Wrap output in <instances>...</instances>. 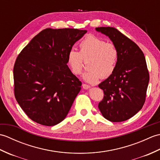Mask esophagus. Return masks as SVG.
<instances>
[{
  "instance_id": "obj_1",
  "label": "esophagus",
  "mask_w": 160,
  "mask_h": 160,
  "mask_svg": "<svg viewBox=\"0 0 160 160\" xmlns=\"http://www.w3.org/2000/svg\"><path fill=\"white\" fill-rule=\"evenodd\" d=\"M82 87H83V89H89V88H91V86L88 85V84H83Z\"/></svg>"
}]
</instances>
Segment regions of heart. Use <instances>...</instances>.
I'll use <instances>...</instances> for the list:
<instances>
[{
	"label": "heart",
	"instance_id": "b5f03b06",
	"mask_svg": "<svg viewBox=\"0 0 160 160\" xmlns=\"http://www.w3.org/2000/svg\"><path fill=\"white\" fill-rule=\"evenodd\" d=\"M79 52L71 50L67 55V64L76 76L83 70V60L89 59L88 69L83 79L89 83H96L101 78H106L113 73L116 67L119 53L116 46L97 36L89 35L78 45Z\"/></svg>",
	"mask_w": 160,
	"mask_h": 160
}]
</instances>
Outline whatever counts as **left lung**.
I'll list each match as a JSON object with an SVG mask.
<instances>
[{
	"label": "left lung",
	"mask_w": 160,
	"mask_h": 160,
	"mask_svg": "<svg viewBox=\"0 0 160 160\" xmlns=\"http://www.w3.org/2000/svg\"><path fill=\"white\" fill-rule=\"evenodd\" d=\"M96 30L108 36L119 53L113 73L98 85L104 94L98 108L111 122L127 120L142 109L146 100L149 73L144 55L117 29L102 27Z\"/></svg>",
	"instance_id": "1"
}]
</instances>
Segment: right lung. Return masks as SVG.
Wrapping results in <instances>:
<instances>
[{
	"label": "right lung",
	"mask_w": 160,
	"mask_h": 160,
	"mask_svg": "<svg viewBox=\"0 0 160 160\" xmlns=\"http://www.w3.org/2000/svg\"><path fill=\"white\" fill-rule=\"evenodd\" d=\"M87 32L45 29L17 57L13 67L15 98L33 121L50 127L66 118L82 85L67 66V55Z\"/></svg>",
	"instance_id": "1"
}]
</instances>
